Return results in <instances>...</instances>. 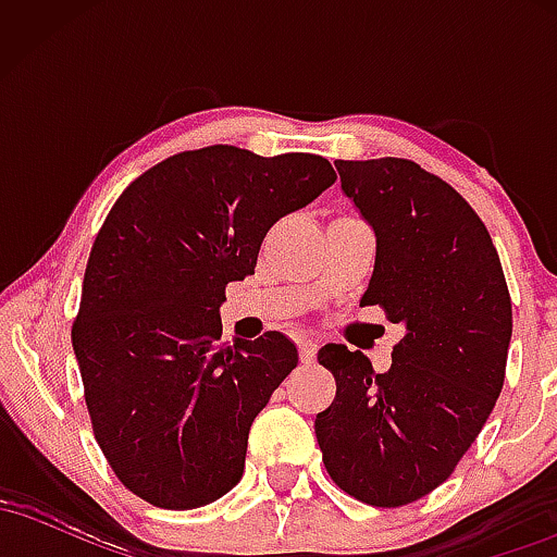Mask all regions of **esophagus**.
<instances>
[{
	"instance_id": "obj_1",
	"label": "esophagus",
	"mask_w": 557,
	"mask_h": 557,
	"mask_svg": "<svg viewBox=\"0 0 557 557\" xmlns=\"http://www.w3.org/2000/svg\"><path fill=\"white\" fill-rule=\"evenodd\" d=\"M300 363H311L317 359V341H300L298 343Z\"/></svg>"
}]
</instances>
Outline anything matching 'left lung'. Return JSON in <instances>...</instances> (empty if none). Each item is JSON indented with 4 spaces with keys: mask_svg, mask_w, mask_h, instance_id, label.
Returning <instances> with one entry per match:
<instances>
[{
    "mask_svg": "<svg viewBox=\"0 0 557 557\" xmlns=\"http://www.w3.org/2000/svg\"><path fill=\"white\" fill-rule=\"evenodd\" d=\"M343 194L374 230L361 306L403 337L376 374L361 350L324 345L337 382L314 430L332 482L356 500L400 508L453 474L505 382L513 311L492 238L469 201L411 159H337Z\"/></svg>",
    "mask_w": 557,
    "mask_h": 557,
    "instance_id": "8db88e82",
    "label": "left lung"
}]
</instances>
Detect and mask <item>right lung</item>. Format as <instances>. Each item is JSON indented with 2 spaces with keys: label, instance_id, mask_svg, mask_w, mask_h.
<instances>
[{
  "label": "right lung",
  "instance_id": "obj_1",
  "mask_svg": "<svg viewBox=\"0 0 557 557\" xmlns=\"http://www.w3.org/2000/svg\"><path fill=\"white\" fill-rule=\"evenodd\" d=\"M335 181L324 157L216 144L154 164L114 201L73 350L96 443L140 500L190 510L240 482L248 430L298 350L280 332L216 343L225 287L253 274L280 216Z\"/></svg>",
  "mask_w": 557,
  "mask_h": 557
}]
</instances>
